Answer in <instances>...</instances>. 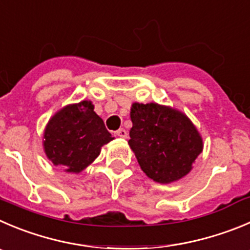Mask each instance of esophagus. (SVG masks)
<instances>
[{
	"mask_svg": "<svg viewBox=\"0 0 250 250\" xmlns=\"http://www.w3.org/2000/svg\"><path fill=\"white\" fill-rule=\"evenodd\" d=\"M116 136L117 137H120V138H123V139H125L127 138V130L125 129H123V128H121V129H118L117 132H116Z\"/></svg>",
	"mask_w": 250,
	"mask_h": 250,
	"instance_id": "34e87169",
	"label": "esophagus"
}]
</instances>
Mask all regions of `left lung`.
<instances>
[{"label":"left lung","instance_id":"8db88e82","mask_svg":"<svg viewBox=\"0 0 250 250\" xmlns=\"http://www.w3.org/2000/svg\"><path fill=\"white\" fill-rule=\"evenodd\" d=\"M130 120L128 144L148 178L169 184L190 172L204 144L186 114L153 102H136Z\"/></svg>","mask_w":250,"mask_h":250}]
</instances>
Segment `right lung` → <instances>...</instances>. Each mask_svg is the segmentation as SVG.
Returning a JSON list of instances; mask_svg holds the SVG:
<instances>
[{"mask_svg": "<svg viewBox=\"0 0 250 250\" xmlns=\"http://www.w3.org/2000/svg\"><path fill=\"white\" fill-rule=\"evenodd\" d=\"M113 137L91 101L69 104L50 118L44 130V151L51 163L67 172L83 171Z\"/></svg>", "mask_w": 250, "mask_h": 250, "instance_id": "obj_1", "label": "right lung"}]
</instances>
